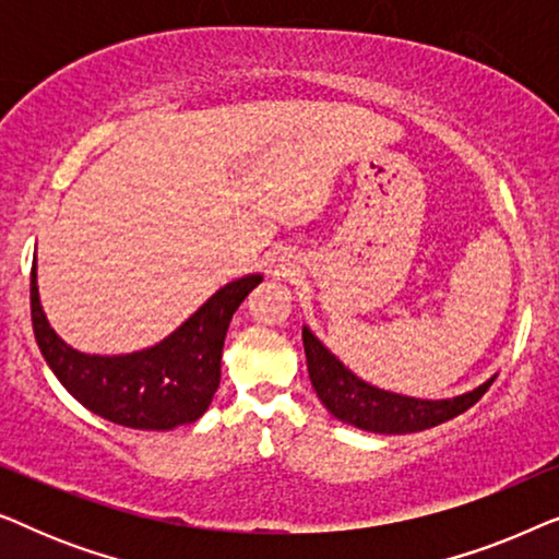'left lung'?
Wrapping results in <instances>:
<instances>
[{"label": "left lung", "instance_id": "left-lung-1", "mask_svg": "<svg viewBox=\"0 0 559 559\" xmlns=\"http://www.w3.org/2000/svg\"><path fill=\"white\" fill-rule=\"evenodd\" d=\"M302 346L312 389L325 404V409L341 423L354 425L366 432L407 435L430 430V427L448 423V419L471 409L496 379L491 377L473 392L457 394L453 400H417V396L394 394L366 384L312 335L308 325H302Z\"/></svg>", "mask_w": 559, "mask_h": 559}]
</instances>
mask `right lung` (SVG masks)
<instances>
[{"label": "right lung", "instance_id": "right-lung-1", "mask_svg": "<svg viewBox=\"0 0 559 559\" xmlns=\"http://www.w3.org/2000/svg\"><path fill=\"white\" fill-rule=\"evenodd\" d=\"M259 282L262 274L228 282L155 346L114 356L83 354L68 346L45 318L35 257L29 274L35 341L60 384L94 415L132 430H175L211 407L228 323Z\"/></svg>", "mask_w": 559, "mask_h": 559}]
</instances>
